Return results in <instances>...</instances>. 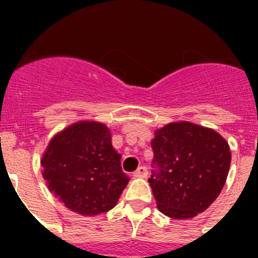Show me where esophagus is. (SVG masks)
<instances>
[{"label":"esophagus","instance_id":"obj_1","mask_svg":"<svg viewBox=\"0 0 258 258\" xmlns=\"http://www.w3.org/2000/svg\"><path fill=\"white\" fill-rule=\"evenodd\" d=\"M133 175L137 177V178H146V177H147V168H146V166H140V168L134 172Z\"/></svg>","mask_w":258,"mask_h":258}]
</instances>
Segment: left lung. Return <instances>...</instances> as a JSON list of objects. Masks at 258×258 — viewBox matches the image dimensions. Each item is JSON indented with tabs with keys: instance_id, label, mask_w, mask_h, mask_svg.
<instances>
[{
	"instance_id": "1",
	"label": "left lung",
	"mask_w": 258,
	"mask_h": 258,
	"mask_svg": "<svg viewBox=\"0 0 258 258\" xmlns=\"http://www.w3.org/2000/svg\"><path fill=\"white\" fill-rule=\"evenodd\" d=\"M151 178L157 208L175 220L195 217L217 199L231 163L229 143L217 132L188 121L155 132Z\"/></svg>"
}]
</instances>
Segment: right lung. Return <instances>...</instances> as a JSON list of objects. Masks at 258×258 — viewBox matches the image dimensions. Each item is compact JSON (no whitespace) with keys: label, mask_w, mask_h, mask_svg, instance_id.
I'll list each match as a JSON object with an SVG mask.
<instances>
[{"label":"right lung","mask_w":258,"mask_h":258,"mask_svg":"<svg viewBox=\"0 0 258 258\" xmlns=\"http://www.w3.org/2000/svg\"><path fill=\"white\" fill-rule=\"evenodd\" d=\"M120 159L106 125L79 121L50 141L41 160L42 177L70 211L95 216L117 204L131 179Z\"/></svg>","instance_id":"obj_1"}]
</instances>
